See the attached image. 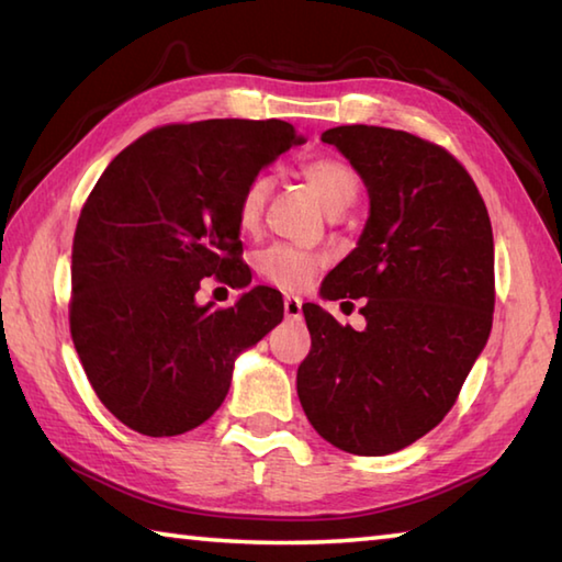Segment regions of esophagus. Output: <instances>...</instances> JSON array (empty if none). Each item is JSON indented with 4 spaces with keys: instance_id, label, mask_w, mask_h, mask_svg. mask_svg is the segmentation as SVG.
<instances>
[{
    "instance_id": "esophagus-1",
    "label": "esophagus",
    "mask_w": 562,
    "mask_h": 562,
    "mask_svg": "<svg viewBox=\"0 0 562 562\" xmlns=\"http://www.w3.org/2000/svg\"><path fill=\"white\" fill-rule=\"evenodd\" d=\"M284 316L292 322L302 319V300L300 297H294V294H288V297H284Z\"/></svg>"
}]
</instances>
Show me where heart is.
<instances>
[{"label":"heart","mask_w":562,"mask_h":562,"mask_svg":"<svg viewBox=\"0 0 562 562\" xmlns=\"http://www.w3.org/2000/svg\"><path fill=\"white\" fill-rule=\"evenodd\" d=\"M302 175L312 183V189L319 193L322 203L329 213H339L349 209L359 193V179L353 169L344 159L336 157H316L302 167ZM272 187V177L255 175L243 187L236 206V221L243 233H252L260 226L265 201ZM326 255L297 248V246H270L258 255V270L268 282L278 284L282 290H302L312 282L314 272L322 268Z\"/></svg>","instance_id":"b5f03b06"}]
</instances>
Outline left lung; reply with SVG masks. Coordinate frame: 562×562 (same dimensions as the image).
Instances as JSON below:
<instances>
[{
	"instance_id": "obj_1",
	"label": "left lung",
	"mask_w": 562,
	"mask_h": 562,
	"mask_svg": "<svg viewBox=\"0 0 562 562\" xmlns=\"http://www.w3.org/2000/svg\"><path fill=\"white\" fill-rule=\"evenodd\" d=\"M369 189L356 248L326 274L324 300H366V329L304 304L312 334L297 395L344 452L381 457L440 425L486 346L494 236L482 193L450 151L403 130L331 127Z\"/></svg>"
}]
</instances>
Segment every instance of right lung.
Returning a JSON list of instances; mask_svg holds the SVG:
<instances>
[{
    "instance_id": "add662e5",
    "label": "right lung",
    "mask_w": 562,
    "mask_h": 562,
    "mask_svg": "<svg viewBox=\"0 0 562 562\" xmlns=\"http://www.w3.org/2000/svg\"><path fill=\"white\" fill-rule=\"evenodd\" d=\"M302 137L282 120L157 127L110 161L74 238L70 336L100 403L147 437L189 432L226 401L233 363L282 322L258 284L228 310L203 278L248 288L238 196Z\"/></svg>"
}]
</instances>
